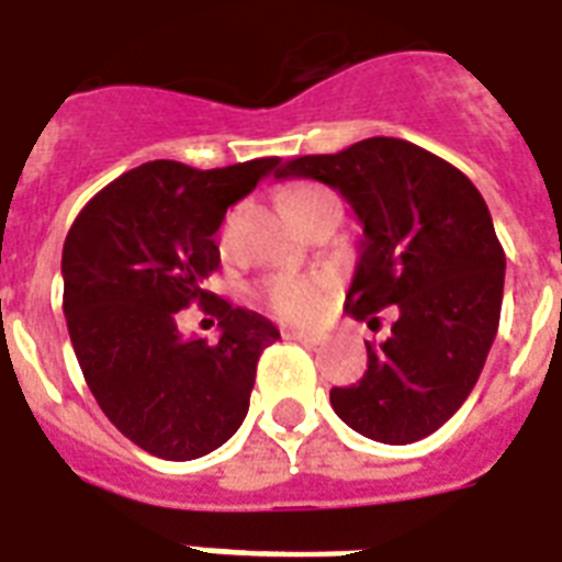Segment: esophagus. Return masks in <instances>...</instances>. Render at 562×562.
Segmentation results:
<instances>
[{
	"label": "esophagus",
	"mask_w": 562,
	"mask_h": 562,
	"mask_svg": "<svg viewBox=\"0 0 562 562\" xmlns=\"http://www.w3.org/2000/svg\"><path fill=\"white\" fill-rule=\"evenodd\" d=\"M286 340H299V344H305V346H319L326 337L323 335H316V331H296V328H286L284 331Z\"/></svg>",
	"instance_id": "34e87169"
}]
</instances>
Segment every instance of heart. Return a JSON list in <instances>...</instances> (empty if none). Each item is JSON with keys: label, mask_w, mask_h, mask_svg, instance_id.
Masks as SVG:
<instances>
[{"label": "heart", "mask_w": 562, "mask_h": 562, "mask_svg": "<svg viewBox=\"0 0 562 562\" xmlns=\"http://www.w3.org/2000/svg\"><path fill=\"white\" fill-rule=\"evenodd\" d=\"M337 198L328 192L326 186L316 183H299L293 189H286L284 204L290 210V216L296 218L299 225L305 222L311 213H316L319 206L335 204ZM328 290L331 281L326 276H293V272H281V276H269L257 284L255 296L260 305H266L272 314L281 319H296V323H307L326 311Z\"/></svg>", "instance_id": "1"}]
</instances>
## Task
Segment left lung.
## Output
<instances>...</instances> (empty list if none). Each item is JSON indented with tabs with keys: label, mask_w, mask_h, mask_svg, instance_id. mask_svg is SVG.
Returning <instances> with one entry per match:
<instances>
[{
	"label": "left lung",
	"mask_w": 562,
	"mask_h": 562,
	"mask_svg": "<svg viewBox=\"0 0 562 562\" xmlns=\"http://www.w3.org/2000/svg\"><path fill=\"white\" fill-rule=\"evenodd\" d=\"M276 177L331 186L364 227L346 311L379 328L356 385L331 387L346 426L382 445H412L457 415L483 373L501 323L504 248L476 186L403 138H364L340 154L290 159Z\"/></svg>",
	"instance_id": "obj_1"
}]
</instances>
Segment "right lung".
<instances>
[{
	"label": "right lung",
	"instance_id": "1",
	"mask_svg": "<svg viewBox=\"0 0 562 562\" xmlns=\"http://www.w3.org/2000/svg\"><path fill=\"white\" fill-rule=\"evenodd\" d=\"M278 171V156L210 171L156 159L100 189L67 234L76 361L103 415L154 457H206L246 420L260 352L281 335L201 284L218 269L227 206ZM195 301L220 319L218 345L176 331V311Z\"/></svg>",
	"mask_w": 562,
	"mask_h": 562
}]
</instances>
